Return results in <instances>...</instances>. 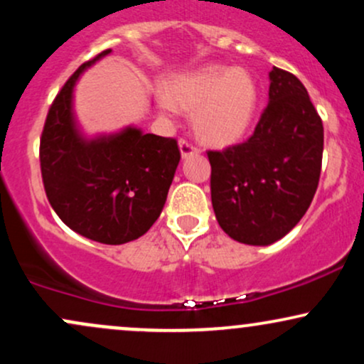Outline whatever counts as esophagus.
<instances>
[{
	"mask_svg": "<svg viewBox=\"0 0 364 364\" xmlns=\"http://www.w3.org/2000/svg\"><path fill=\"white\" fill-rule=\"evenodd\" d=\"M179 150H181V156L188 157V156H193V154H198L200 149L196 145L190 144V141L185 139H179Z\"/></svg>",
	"mask_w": 364,
	"mask_h": 364,
	"instance_id": "esophagus-1",
	"label": "esophagus"
}]
</instances>
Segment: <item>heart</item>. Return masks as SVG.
Here are the masks:
<instances>
[{
  "instance_id": "obj_1",
  "label": "heart",
  "mask_w": 364,
  "mask_h": 364,
  "mask_svg": "<svg viewBox=\"0 0 364 364\" xmlns=\"http://www.w3.org/2000/svg\"><path fill=\"white\" fill-rule=\"evenodd\" d=\"M258 102V89L245 68L210 65L176 75L164 85L159 104L166 112H193L200 140L215 147L236 144L248 132Z\"/></svg>"
}]
</instances>
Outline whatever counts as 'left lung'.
<instances>
[{"mask_svg": "<svg viewBox=\"0 0 364 364\" xmlns=\"http://www.w3.org/2000/svg\"><path fill=\"white\" fill-rule=\"evenodd\" d=\"M269 104L243 144L208 150L217 223L232 240H281L310 207L321 171L323 124L298 77L274 66Z\"/></svg>", "mask_w": 364, "mask_h": 364, "instance_id": "1", "label": "left lung"}]
</instances>
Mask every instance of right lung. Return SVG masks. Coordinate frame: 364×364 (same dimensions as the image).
Instances as JSON below:
<instances>
[{
	"mask_svg": "<svg viewBox=\"0 0 364 364\" xmlns=\"http://www.w3.org/2000/svg\"><path fill=\"white\" fill-rule=\"evenodd\" d=\"M107 53L78 66L58 92L41 135L39 161L46 196L63 223L97 243L123 245L145 235L161 215L181 152L176 139L136 128L82 139L72 112L75 82Z\"/></svg>",
	"mask_w": 364,
	"mask_h": 364,
	"instance_id": "right-lung-1",
	"label": "right lung"
}]
</instances>
